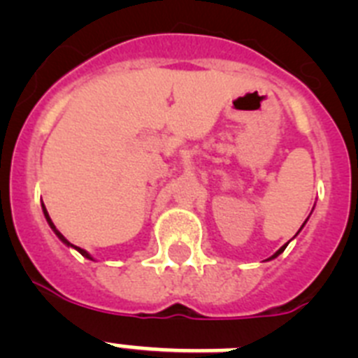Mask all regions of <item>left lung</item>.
Instances as JSON below:
<instances>
[{
	"instance_id": "left-lung-1",
	"label": "left lung",
	"mask_w": 358,
	"mask_h": 358,
	"mask_svg": "<svg viewBox=\"0 0 358 358\" xmlns=\"http://www.w3.org/2000/svg\"><path fill=\"white\" fill-rule=\"evenodd\" d=\"M285 248H287V245H283V248H281V249H280V251H278V252H276V255H274V256H273V258H276V256H278V255H281V252L285 251Z\"/></svg>"
}]
</instances>
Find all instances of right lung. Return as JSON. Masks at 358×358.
I'll list each match as a JSON object with an SVG mask.
<instances>
[{
  "label": "right lung",
  "mask_w": 358,
  "mask_h": 358,
  "mask_svg": "<svg viewBox=\"0 0 358 358\" xmlns=\"http://www.w3.org/2000/svg\"><path fill=\"white\" fill-rule=\"evenodd\" d=\"M43 211H44V217H46V220H48L50 227H52V229H53V231H55V235H57V236H59V238H61V240H62V242H64V243H66V245H71V248H75V245H73V243H69V242H68V240H66V238H64V236H62V235H61V231H59V229H57V227H55V226H53V222H52V218H50V215H48V211H46V208H44V204H43ZM75 249H77V251H78V252H80V255H82V256H85V258H90V260H93V258H91V256H90V255H87V252H85V251H84V249H80V248H75Z\"/></svg>",
  "instance_id": "1"
}]
</instances>
